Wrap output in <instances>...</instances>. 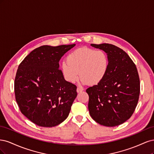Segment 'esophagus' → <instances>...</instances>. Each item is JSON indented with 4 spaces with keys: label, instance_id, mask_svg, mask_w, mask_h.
<instances>
[{
    "label": "esophagus",
    "instance_id": "34e87169",
    "mask_svg": "<svg viewBox=\"0 0 154 154\" xmlns=\"http://www.w3.org/2000/svg\"><path fill=\"white\" fill-rule=\"evenodd\" d=\"M83 91V89L82 88H81V87H78L77 88V92H82Z\"/></svg>",
    "mask_w": 154,
    "mask_h": 154
}]
</instances>
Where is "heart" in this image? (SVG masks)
<instances>
[{
    "mask_svg": "<svg viewBox=\"0 0 154 154\" xmlns=\"http://www.w3.org/2000/svg\"><path fill=\"white\" fill-rule=\"evenodd\" d=\"M109 60L103 51L81 48L73 51L61 63V71L66 80L76 82L82 78L83 84L95 85L105 77L108 71Z\"/></svg>",
    "mask_w": 154,
    "mask_h": 154,
    "instance_id": "1",
    "label": "heart"
}]
</instances>
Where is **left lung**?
I'll use <instances>...</instances> for the list:
<instances>
[{
	"instance_id": "8db88e82",
	"label": "left lung",
	"mask_w": 154,
	"mask_h": 154,
	"mask_svg": "<svg viewBox=\"0 0 154 154\" xmlns=\"http://www.w3.org/2000/svg\"><path fill=\"white\" fill-rule=\"evenodd\" d=\"M104 51L109 60L105 77L88 87V108L92 118L105 127H115L128 120L136 109L140 80L136 65L125 51L109 44H91Z\"/></svg>"
}]
</instances>
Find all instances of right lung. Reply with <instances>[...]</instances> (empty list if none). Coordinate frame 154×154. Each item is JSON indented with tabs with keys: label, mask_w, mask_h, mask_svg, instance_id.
I'll return each mask as SVG.
<instances>
[{
	"label": "right lung",
	"mask_w": 154,
	"mask_h": 154,
	"mask_svg": "<svg viewBox=\"0 0 154 154\" xmlns=\"http://www.w3.org/2000/svg\"><path fill=\"white\" fill-rule=\"evenodd\" d=\"M75 44L34 49L20 63L14 83L21 112L33 123L55 127L69 116L77 87L64 79L59 61Z\"/></svg>",
	"instance_id": "add662e5"
}]
</instances>
